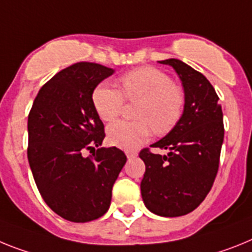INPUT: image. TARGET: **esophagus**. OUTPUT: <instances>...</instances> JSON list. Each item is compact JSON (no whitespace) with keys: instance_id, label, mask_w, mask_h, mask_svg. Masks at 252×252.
<instances>
[{"instance_id":"obj_1","label":"esophagus","mask_w":252,"mask_h":252,"mask_svg":"<svg viewBox=\"0 0 252 252\" xmlns=\"http://www.w3.org/2000/svg\"><path fill=\"white\" fill-rule=\"evenodd\" d=\"M126 155L128 158H134V157H137V151H126Z\"/></svg>"}]
</instances>
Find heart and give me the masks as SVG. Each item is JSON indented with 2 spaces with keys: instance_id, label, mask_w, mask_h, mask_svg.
Segmentation results:
<instances>
[{
  "instance_id": "b5f03b06",
  "label": "heart",
  "mask_w": 252,
  "mask_h": 252,
  "mask_svg": "<svg viewBox=\"0 0 252 252\" xmlns=\"http://www.w3.org/2000/svg\"><path fill=\"white\" fill-rule=\"evenodd\" d=\"M120 82L123 93L106 82L93 93L94 108L104 122H113L122 114L124 96L129 101L141 102L135 111L138 122H117L108 128V139L113 146L134 150L150 139L152 128L157 134H166L178 123L185 96L167 74L153 67H143L126 73Z\"/></svg>"
}]
</instances>
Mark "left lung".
Here are the masks:
<instances>
[{"label":"left lung","instance_id":"obj_1","mask_svg":"<svg viewBox=\"0 0 252 252\" xmlns=\"http://www.w3.org/2000/svg\"><path fill=\"white\" fill-rule=\"evenodd\" d=\"M159 63L171 65L180 77L185 105L170 133L151 144L167 155L150 148L139 153L146 165L141 192L148 211L179 217L194 211L212 189L224 137L223 113L216 90L200 72L175 58Z\"/></svg>","mask_w":252,"mask_h":252}]
</instances>
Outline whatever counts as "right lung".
<instances>
[{"instance_id":"add662e5","label":"right lung","mask_w":252,"mask_h":252,"mask_svg":"<svg viewBox=\"0 0 252 252\" xmlns=\"http://www.w3.org/2000/svg\"><path fill=\"white\" fill-rule=\"evenodd\" d=\"M113 73L97 63L69 65L39 90L28 118L35 184L48 207L71 222H90L108 212L126 162L119 148L100 147L104 124L93 104L95 87ZM86 150L94 153L85 158Z\"/></svg>"}]
</instances>
